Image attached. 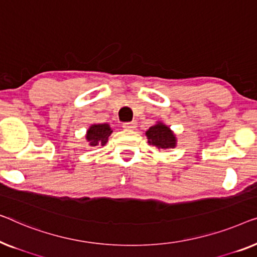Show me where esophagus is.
Listing matches in <instances>:
<instances>
[{"label": "esophagus", "instance_id": "esophagus-1", "mask_svg": "<svg viewBox=\"0 0 257 257\" xmlns=\"http://www.w3.org/2000/svg\"><path fill=\"white\" fill-rule=\"evenodd\" d=\"M136 122L135 121H132V122H125V123H123V125H122V127H123L124 129H127V130H132V129H135L136 128Z\"/></svg>", "mask_w": 257, "mask_h": 257}]
</instances>
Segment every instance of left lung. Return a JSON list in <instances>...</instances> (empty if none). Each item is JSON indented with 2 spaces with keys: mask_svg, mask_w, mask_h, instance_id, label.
I'll return each instance as SVG.
<instances>
[{
  "mask_svg": "<svg viewBox=\"0 0 257 257\" xmlns=\"http://www.w3.org/2000/svg\"><path fill=\"white\" fill-rule=\"evenodd\" d=\"M149 144L157 147L158 149H168L176 147V137L169 127L163 123H157L150 127L146 133Z\"/></svg>",
  "mask_w": 257,
  "mask_h": 257,
  "instance_id": "left-lung-1",
  "label": "left lung"
}]
</instances>
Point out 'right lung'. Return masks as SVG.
Instances as JSON below:
<instances>
[{
    "label": "right lung",
    "mask_w": 257,
    "mask_h": 257,
    "mask_svg": "<svg viewBox=\"0 0 257 257\" xmlns=\"http://www.w3.org/2000/svg\"><path fill=\"white\" fill-rule=\"evenodd\" d=\"M113 133V130L108 124H93L87 130V135L86 139L89 142V146L96 147V146H104L107 143L108 137L110 136V134Z\"/></svg>",
    "instance_id": "1"
}]
</instances>
